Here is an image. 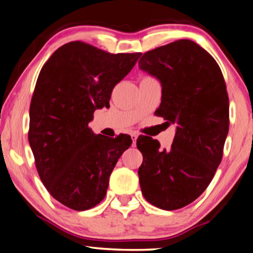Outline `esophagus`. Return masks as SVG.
Masks as SVG:
<instances>
[{"label": "esophagus", "instance_id": "esophagus-1", "mask_svg": "<svg viewBox=\"0 0 253 253\" xmlns=\"http://www.w3.org/2000/svg\"><path fill=\"white\" fill-rule=\"evenodd\" d=\"M130 135H131V139H132V141H133V143L135 144V142H136V139H138V134L134 133V132H132V133H131Z\"/></svg>", "mask_w": 253, "mask_h": 253}]
</instances>
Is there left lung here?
<instances>
[{
	"label": "left lung",
	"mask_w": 253,
	"mask_h": 253,
	"mask_svg": "<svg viewBox=\"0 0 253 253\" xmlns=\"http://www.w3.org/2000/svg\"><path fill=\"white\" fill-rule=\"evenodd\" d=\"M139 68L161 85L156 115L176 126L170 150H160L157 140H136L140 187L157 208L181 209L208 188L222 160L229 132L224 78L214 58L187 39L146 52Z\"/></svg>",
	"instance_id": "obj_1"
}]
</instances>
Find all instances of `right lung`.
<instances>
[{
  "label": "right lung",
  "instance_id": "1",
  "mask_svg": "<svg viewBox=\"0 0 253 253\" xmlns=\"http://www.w3.org/2000/svg\"><path fill=\"white\" fill-rule=\"evenodd\" d=\"M141 56L109 53L73 41L41 68L30 105L29 143L44 187L75 211L97 205L131 136L106 139L88 127L95 110L110 106L111 93Z\"/></svg>",
  "mask_w": 253,
  "mask_h": 253
}]
</instances>
